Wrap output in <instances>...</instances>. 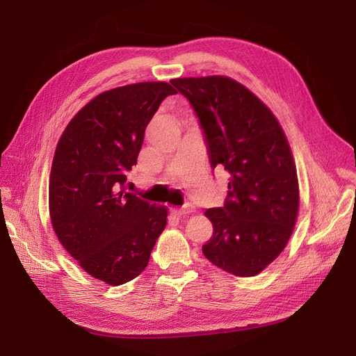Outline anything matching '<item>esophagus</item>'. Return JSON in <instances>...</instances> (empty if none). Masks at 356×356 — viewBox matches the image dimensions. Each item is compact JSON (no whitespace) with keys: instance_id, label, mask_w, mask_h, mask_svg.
Instances as JSON below:
<instances>
[{"instance_id":"esophagus-1","label":"esophagus","mask_w":356,"mask_h":356,"mask_svg":"<svg viewBox=\"0 0 356 356\" xmlns=\"http://www.w3.org/2000/svg\"><path fill=\"white\" fill-rule=\"evenodd\" d=\"M172 212H173L175 215L183 216V215H191L192 212H195V208L192 207V204H184L183 208H175Z\"/></svg>"}]
</instances>
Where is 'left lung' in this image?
I'll use <instances>...</instances> for the list:
<instances>
[{
	"instance_id": "left-lung-1",
	"label": "left lung",
	"mask_w": 356,
	"mask_h": 356,
	"mask_svg": "<svg viewBox=\"0 0 356 356\" xmlns=\"http://www.w3.org/2000/svg\"><path fill=\"white\" fill-rule=\"evenodd\" d=\"M170 82L199 117L212 167L223 165L231 173L225 207L204 212L213 235L202 251L223 271L257 275L286 248L300 204L284 129L255 93L232 78L213 74Z\"/></svg>"
}]
</instances>
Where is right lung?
Returning a JSON list of instances; mask_svg holds the SVG:
<instances>
[{
    "instance_id": "right-lung-1",
    "label": "right lung",
    "mask_w": 356,
    "mask_h": 356,
    "mask_svg": "<svg viewBox=\"0 0 356 356\" xmlns=\"http://www.w3.org/2000/svg\"><path fill=\"white\" fill-rule=\"evenodd\" d=\"M177 93L167 82L105 90L66 125L54 149L49 213L65 250L93 278L121 286L147 267L167 225V208L127 193L144 131L161 101Z\"/></svg>"
}]
</instances>
